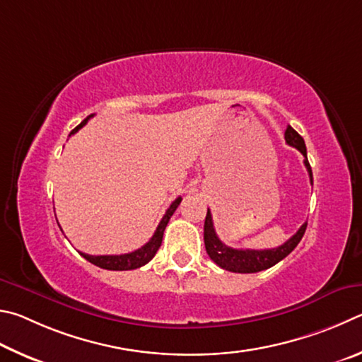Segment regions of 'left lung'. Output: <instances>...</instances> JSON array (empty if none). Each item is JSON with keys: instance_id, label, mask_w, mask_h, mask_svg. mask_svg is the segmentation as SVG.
<instances>
[{"instance_id": "1", "label": "left lung", "mask_w": 362, "mask_h": 362, "mask_svg": "<svg viewBox=\"0 0 362 362\" xmlns=\"http://www.w3.org/2000/svg\"><path fill=\"white\" fill-rule=\"evenodd\" d=\"M284 139H286V143L289 146H293V148H296L297 151H300L302 156L305 157L303 163H305L307 171L310 175V182L313 185V173L307 158V148H305V141H303V138L293 129V127L288 125L286 132H284ZM305 229H307V223L302 224L300 229L297 230L286 243L278 246V248L235 250L221 242L219 237L216 235V230H214L211 213L208 210L206 218H205V226H204V240H205V248H206L208 256H210L211 261L216 262L221 269L235 272V274H256V272L270 269L274 267L275 264L283 261V259L286 257L297 245H299L303 233H305Z\"/></svg>"}]
</instances>
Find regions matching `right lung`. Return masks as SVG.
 Segmentation results:
<instances>
[{
  "instance_id": "obj_1",
  "label": "right lung",
  "mask_w": 362,
  "mask_h": 362,
  "mask_svg": "<svg viewBox=\"0 0 362 362\" xmlns=\"http://www.w3.org/2000/svg\"><path fill=\"white\" fill-rule=\"evenodd\" d=\"M87 119L82 120V122L76 127L74 130H71V133H69V136L74 135L76 132H78L79 129H82L87 124ZM181 197H177L173 204H171L168 206V210L165 211L163 218L160 223H158L157 229L154 232V235H152V238L149 240L148 243H146L144 246H141V248L136 250V251H132V252H127V255H119V256H90V255H86V252H81V256L87 259L88 262L97 265V267L100 269H106V270H133V269H139L143 267L144 264H148L152 257L156 256L157 250L160 248L162 245V238H163V230L165 227H167L170 218L173 216V213L176 211L177 205L181 204Z\"/></svg>"
}]
</instances>
